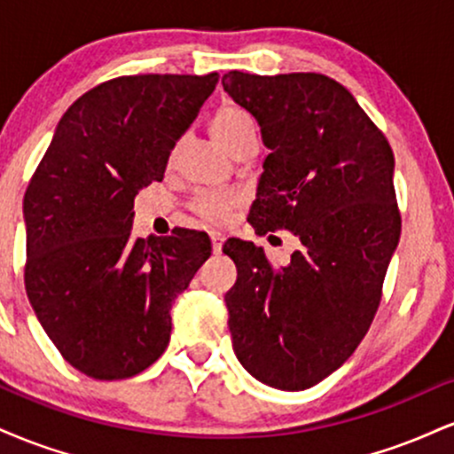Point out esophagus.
<instances>
[{"label": "esophagus", "instance_id": "esophagus-1", "mask_svg": "<svg viewBox=\"0 0 454 454\" xmlns=\"http://www.w3.org/2000/svg\"><path fill=\"white\" fill-rule=\"evenodd\" d=\"M211 245H213V254H220L222 245H223V234L222 232H211Z\"/></svg>", "mask_w": 454, "mask_h": 454}]
</instances>
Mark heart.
<instances>
[{"mask_svg":"<svg viewBox=\"0 0 454 454\" xmlns=\"http://www.w3.org/2000/svg\"><path fill=\"white\" fill-rule=\"evenodd\" d=\"M211 132L220 143L231 151L239 138L247 134H256V121L234 102H223L211 117ZM241 205V196L237 192H200L192 198L190 209L194 215L209 223H223L228 215Z\"/></svg>","mask_w":454,"mask_h":454,"instance_id":"heart-1","label":"heart"}]
</instances>
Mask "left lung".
Segmentation results:
<instances>
[{
	"label": "left lung",
	"mask_w": 454,
	"mask_h": 454,
	"mask_svg": "<svg viewBox=\"0 0 454 454\" xmlns=\"http://www.w3.org/2000/svg\"><path fill=\"white\" fill-rule=\"evenodd\" d=\"M222 85L270 149L249 223L303 245L288 267L249 241L223 245L237 264L226 294L232 348L260 382L305 390L352 356L382 301L401 234L395 155L352 93L325 74L231 70Z\"/></svg>",
	"instance_id": "obj_1"
}]
</instances>
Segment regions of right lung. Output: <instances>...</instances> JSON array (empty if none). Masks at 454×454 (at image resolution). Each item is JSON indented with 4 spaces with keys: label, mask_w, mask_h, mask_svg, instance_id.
I'll return each mask as SVG.
<instances>
[{
    "label": "right lung",
    "mask_w": 454,
    "mask_h": 454,
    "mask_svg": "<svg viewBox=\"0 0 454 454\" xmlns=\"http://www.w3.org/2000/svg\"><path fill=\"white\" fill-rule=\"evenodd\" d=\"M220 74L100 82L61 117L25 190V290L72 367L93 380L145 372L170 341V307L211 256L205 232L132 237L134 196L164 179Z\"/></svg>",
    "instance_id": "add662e5"
}]
</instances>
